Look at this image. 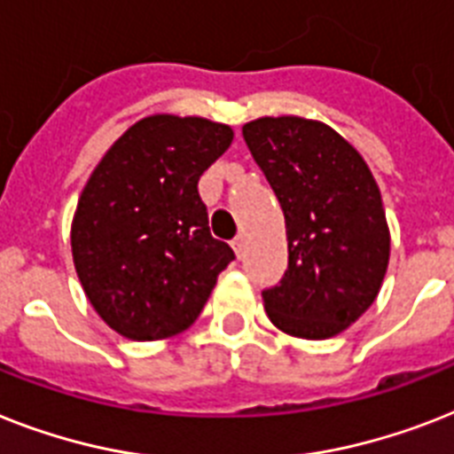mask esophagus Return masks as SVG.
<instances>
[{
  "instance_id": "34e87169",
  "label": "esophagus",
  "mask_w": 454,
  "mask_h": 454,
  "mask_svg": "<svg viewBox=\"0 0 454 454\" xmlns=\"http://www.w3.org/2000/svg\"><path fill=\"white\" fill-rule=\"evenodd\" d=\"M233 249H235V254H238L239 259L245 256V249H247V238H245V233H239L238 238L233 239Z\"/></svg>"
}]
</instances>
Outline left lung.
<instances>
[{"instance_id": "1", "label": "left lung", "mask_w": 454, "mask_h": 454, "mask_svg": "<svg viewBox=\"0 0 454 454\" xmlns=\"http://www.w3.org/2000/svg\"><path fill=\"white\" fill-rule=\"evenodd\" d=\"M252 158L278 195L289 265L263 291L285 333L322 340L373 305L389 263L380 189L352 144L319 121L279 116L242 128Z\"/></svg>"}]
</instances>
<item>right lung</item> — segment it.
<instances>
[{"label":"right lung","instance_id":"obj_1","mask_svg":"<svg viewBox=\"0 0 454 454\" xmlns=\"http://www.w3.org/2000/svg\"><path fill=\"white\" fill-rule=\"evenodd\" d=\"M233 130L158 114L99 160L72 223L76 275L98 315L130 340H160L198 319L233 249L212 238L200 175Z\"/></svg>","mask_w":454,"mask_h":454}]
</instances>
